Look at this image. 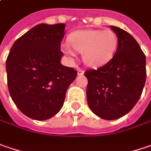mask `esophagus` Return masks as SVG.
I'll return each instance as SVG.
<instances>
[{
	"mask_svg": "<svg viewBox=\"0 0 151 151\" xmlns=\"http://www.w3.org/2000/svg\"><path fill=\"white\" fill-rule=\"evenodd\" d=\"M83 73H84V71H83V69H80V68L78 69V75H83Z\"/></svg>",
	"mask_w": 151,
	"mask_h": 151,
	"instance_id": "34e87169",
	"label": "esophagus"
}]
</instances>
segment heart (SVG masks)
Masks as SVG:
<instances>
[{
    "instance_id": "heart-1",
    "label": "heart",
    "mask_w": 151,
    "mask_h": 151,
    "mask_svg": "<svg viewBox=\"0 0 151 151\" xmlns=\"http://www.w3.org/2000/svg\"><path fill=\"white\" fill-rule=\"evenodd\" d=\"M69 44L62 46L63 51L70 57H75L76 52H82L83 61L89 67H101L109 63L114 56L118 39L111 30L83 29L72 33ZM73 48V49L72 48Z\"/></svg>"
}]
</instances>
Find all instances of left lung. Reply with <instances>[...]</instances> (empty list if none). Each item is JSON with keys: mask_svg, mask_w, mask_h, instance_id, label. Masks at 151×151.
<instances>
[{"mask_svg": "<svg viewBox=\"0 0 151 151\" xmlns=\"http://www.w3.org/2000/svg\"><path fill=\"white\" fill-rule=\"evenodd\" d=\"M118 39L112 59L98 69L84 73L87 101L99 117L114 120L128 113L140 98L146 79V58L127 31L111 26Z\"/></svg>", "mask_w": 151, "mask_h": 151, "instance_id": "8db88e82", "label": "left lung"}]
</instances>
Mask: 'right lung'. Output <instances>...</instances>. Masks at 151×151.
Returning <instances> with one entry per match:
<instances>
[{
    "mask_svg": "<svg viewBox=\"0 0 151 151\" xmlns=\"http://www.w3.org/2000/svg\"><path fill=\"white\" fill-rule=\"evenodd\" d=\"M65 24H38L18 38L6 58L7 85L17 107L43 121L59 112L77 71L61 63Z\"/></svg>",
    "mask_w": 151,
    "mask_h": 151,
    "instance_id": "add662e5",
    "label": "right lung"
}]
</instances>
